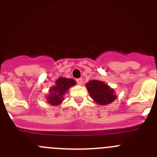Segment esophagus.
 I'll list each match as a JSON object with an SVG mask.
<instances>
[{
  "label": "esophagus",
  "mask_w": 157,
  "mask_h": 157,
  "mask_svg": "<svg viewBox=\"0 0 157 157\" xmlns=\"http://www.w3.org/2000/svg\"><path fill=\"white\" fill-rule=\"evenodd\" d=\"M76 82H77V83L78 84V85H82L83 79L82 78H78V79H76Z\"/></svg>",
  "instance_id": "esophagus-1"
}]
</instances>
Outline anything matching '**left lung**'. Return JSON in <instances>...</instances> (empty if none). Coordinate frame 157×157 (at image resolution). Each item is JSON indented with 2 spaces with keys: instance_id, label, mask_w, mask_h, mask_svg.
Wrapping results in <instances>:
<instances>
[{
  "instance_id": "1",
  "label": "left lung",
  "mask_w": 157,
  "mask_h": 157,
  "mask_svg": "<svg viewBox=\"0 0 157 157\" xmlns=\"http://www.w3.org/2000/svg\"><path fill=\"white\" fill-rule=\"evenodd\" d=\"M90 98L98 105H109L116 100L115 90L108 84L99 80H91L86 84Z\"/></svg>"
}]
</instances>
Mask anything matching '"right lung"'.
Wrapping results in <instances>:
<instances>
[{
  "label": "right lung",
  "instance_id": "right-lung-1",
  "mask_svg": "<svg viewBox=\"0 0 157 157\" xmlns=\"http://www.w3.org/2000/svg\"><path fill=\"white\" fill-rule=\"evenodd\" d=\"M76 84V82L72 78L59 77L55 82V85L49 89V94L45 97L47 102L52 106H56L62 103L65 94L69 89Z\"/></svg>",
  "mask_w": 157,
  "mask_h": 157
}]
</instances>
